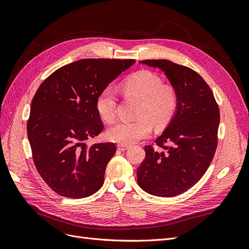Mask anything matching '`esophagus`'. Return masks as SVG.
<instances>
[{"mask_svg": "<svg viewBox=\"0 0 249 249\" xmlns=\"http://www.w3.org/2000/svg\"><path fill=\"white\" fill-rule=\"evenodd\" d=\"M117 148L119 150H122V152H124V150H126L127 148H130V145H127V144H118Z\"/></svg>", "mask_w": 249, "mask_h": 249, "instance_id": "34e87169", "label": "esophagus"}]
</instances>
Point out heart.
<instances>
[{
    "mask_svg": "<svg viewBox=\"0 0 249 249\" xmlns=\"http://www.w3.org/2000/svg\"><path fill=\"white\" fill-rule=\"evenodd\" d=\"M126 96L140 101L133 122H118L108 131V138L119 144H132L150 134L153 124L157 127L167 125L178 106V94L175 86L165 84L154 71H139L123 83ZM116 94L111 87H105L97 94L95 108L101 118L111 123L116 116Z\"/></svg>",
    "mask_w": 249,
    "mask_h": 249,
    "instance_id": "heart-1",
    "label": "heart"
}]
</instances>
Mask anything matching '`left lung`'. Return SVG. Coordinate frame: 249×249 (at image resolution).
Segmentation results:
<instances>
[{"label":"left lung","mask_w":249,"mask_h":249,"mask_svg":"<svg viewBox=\"0 0 249 249\" xmlns=\"http://www.w3.org/2000/svg\"><path fill=\"white\" fill-rule=\"evenodd\" d=\"M161 69L178 94L175 117L137 169L138 185L157 196L171 197L196 184L212 162L218 143L219 107L213 91L190 67L168 60H143ZM163 148L162 152L160 150Z\"/></svg>","instance_id":"1"}]
</instances>
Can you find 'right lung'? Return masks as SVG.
Here are the masks:
<instances>
[{
    "label": "right lung",
    "instance_id": "1",
    "mask_svg": "<svg viewBox=\"0 0 249 249\" xmlns=\"http://www.w3.org/2000/svg\"><path fill=\"white\" fill-rule=\"evenodd\" d=\"M134 63V59L78 60L55 71L37 89L28 138L37 171L61 196L87 197L103 186L116 146L112 142L88 146L84 141L104 129L95 108L97 94Z\"/></svg>",
    "mask_w": 249,
    "mask_h": 249
}]
</instances>
